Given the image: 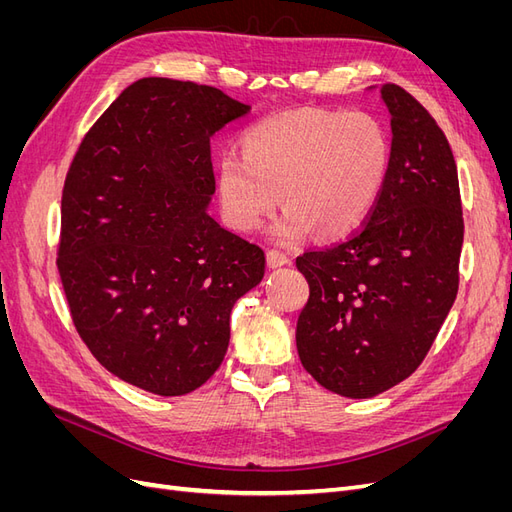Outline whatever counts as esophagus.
Here are the masks:
<instances>
[{
	"label": "esophagus",
	"instance_id": "1",
	"mask_svg": "<svg viewBox=\"0 0 512 512\" xmlns=\"http://www.w3.org/2000/svg\"><path fill=\"white\" fill-rule=\"evenodd\" d=\"M267 265H269L271 269L286 267V265H290V256L284 254V252H280V250H269V252H267Z\"/></svg>",
	"mask_w": 512,
	"mask_h": 512
}]
</instances>
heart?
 Listing matches in <instances>:
<instances>
[{"label":"heart","instance_id":"b5f03b06","mask_svg":"<svg viewBox=\"0 0 512 512\" xmlns=\"http://www.w3.org/2000/svg\"><path fill=\"white\" fill-rule=\"evenodd\" d=\"M391 136L365 111L284 113L258 121L243 134V158L224 153L218 192L226 222L256 230L277 205L284 218L273 235L292 243L314 230L342 239L376 209L391 173Z\"/></svg>","mask_w":512,"mask_h":512}]
</instances>
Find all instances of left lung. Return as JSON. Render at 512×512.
Instances as JSON below:
<instances>
[{"instance_id": "1", "label": "left lung", "mask_w": 512, "mask_h": 512, "mask_svg": "<svg viewBox=\"0 0 512 512\" xmlns=\"http://www.w3.org/2000/svg\"><path fill=\"white\" fill-rule=\"evenodd\" d=\"M393 158L382 196L346 241L305 252L297 350L342 397L389 391L423 363L459 288L463 218L451 145L425 106L386 83Z\"/></svg>"}]
</instances>
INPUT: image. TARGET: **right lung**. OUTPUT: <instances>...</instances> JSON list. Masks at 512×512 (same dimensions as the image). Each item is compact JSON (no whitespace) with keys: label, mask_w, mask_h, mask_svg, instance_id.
Masks as SVG:
<instances>
[{"label":"right lung","mask_w":512,"mask_h":512,"mask_svg":"<svg viewBox=\"0 0 512 512\" xmlns=\"http://www.w3.org/2000/svg\"><path fill=\"white\" fill-rule=\"evenodd\" d=\"M250 108L149 76L121 91L70 164L57 269L72 322L102 367L153 395L215 374L232 305L265 275V252L207 213L211 136Z\"/></svg>","instance_id":"right-lung-1"}]
</instances>
